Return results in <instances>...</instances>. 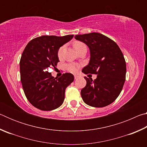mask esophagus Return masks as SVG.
<instances>
[{
	"label": "esophagus",
	"mask_w": 147,
	"mask_h": 147,
	"mask_svg": "<svg viewBox=\"0 0 147 147\" xmlns=\"http://www.w3.org/2000/svg\"><path fill=\"white\" fill-rule=\"evenodd\" d=\"M79 76H78V75H75V76H74V79H75V80H77V79H78V78H79Z\"/></svg>",
	"instance_id": "34e87169"
}]
</instances>
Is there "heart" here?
Segmentation results:
<instances>
[{
	"label": "heart",
	"mask_w": 147,
	"mask_h": 147,
	"mask_svg": "<svg viewBox=\"0 0 147 147\" xmlns=\"http://www.w3.org/2000/svg\"><path fill=\"white\" fill-rule=\"evenodd\" d=\"M84 44L82 43H81V42L76 41L74 43V49H76V51H77V50H78L81 46H82ZM63 50H64V47H61L59 48L58 53V55L59 58H61L62 56ZM66 68L69 72H70V73H77V71H78V66H77L75 63H69L66 65Z\"/></svg>",
	"instance_id": "heart-1"
}]
</instances>
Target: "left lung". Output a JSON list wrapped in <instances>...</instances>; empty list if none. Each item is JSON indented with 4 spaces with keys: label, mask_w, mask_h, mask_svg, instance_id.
<instances>
[{
    "label": "left lung",
    "mask_w": 147,
    "mask_h": 147,
    "mask_svg": "<svg viewBox=\"0 0 147 147\" xmlns=\"http://www.w3.org/2000/svg\"><path fill=\"white\" fill-rule=\"evenodd\" d=\"M76 40L88 47L90 58L84 67V74H96V78H84L87 84L81 90V96L88 105L102 108L109 105L118 97L125 82L126 65L120 48L104 35L93 32L76 35Z\"/></svg>",
    "instance_id": "8db88e82"
}]
</instances>
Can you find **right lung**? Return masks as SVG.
Instances as JSON below:
<instances>
[{
    "mask_svg": "<svg viewBox=\"0 0 147 147\" xmlns=\"http://www.w3.org/2000/svg\"><path fill=\"white\" fill-rule=\"evenodd\" d=\"M73 35L42 36L27 45L20 60L21 81L28 100L36 108L51 111L63 104L67 87L74 81L73 74L54 78L47 70L59 61V48L71 41Z\"/></svg>",
    "mask_w": 147,
    "mask_h": 147,
    "instance_id": "obj_1",
    "label": "right lung"
}]
</instances>
